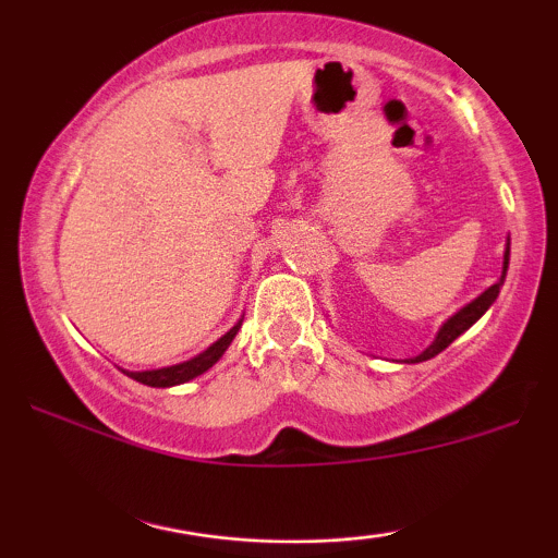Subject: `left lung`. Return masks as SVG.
<instances>
[{"mask_svg": "<svg viewBox=\"0 0 558 558\" xmlns=\"http://www.w3.org/2000/svg\"><path fill=\"white\" fill-rule=\"evenodd\" d=\"M506 270H509V241H506V252H504V272H501V278H498L496 283H493L490 288H485V291L480 293L477 299H472L470 304H464L462 310L453 312V315L448 317L444 325H440L438 332H435L433 343L427 345V349L422 351V354L412 356V360H407V362H409V364H417V362H427V360H433L435 354H440V351L448 349V345H451L453 341H457V338L462 336V332L470 330L472 325H475L477 319L483 317L485 312L490 310L493 301L498 299V291H501V286H504V280H506Z\"/></svg>", "mask_w": 558, "mask_h": 558, "instance_id": "8db88e82", "label": "left lung"}]
</instances>
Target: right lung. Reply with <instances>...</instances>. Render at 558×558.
<instances>
[{
	"label": "right lung",
	"instance_id": "right-lung-1",
	"mask_svg": "<svg viewBox=\"0 0 558 558\" xmlns=\"http://www.w3.org/2000/svg\"><path fill=\"white\" fill-rule=\"evenodd\" d=\"M241 323L243 317L226 332V336H220L213 345H207L202 354L191 356V360H185L181 364H170V367H159V369H138V373H133V369H123V373L128 377H133L136 383H144V386H151V388H172V386H181V383L194 380V377L204 375L213 364L220 362V356L226 354L228 345L233 343L235 332L241 330Z\"/></svg>",
	"mask_w": 558,
	"mask_h": 558
}]
</instances>
